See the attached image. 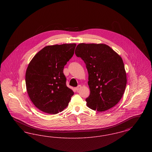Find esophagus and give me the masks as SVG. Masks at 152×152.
<instances>
[{"instance_id":"esophagus-1","label":"esophagus","mask_w":152,"mask_h":152,"mask_svg":"<svg viewBox=\"0 0 152 152\" xmlns=\"http://www.w3.org/2000/svg\"><path fill=\"white\" fill-rule=\"evenodd\" d=\"M81 88V86L80 85H79L77 87H76V88H75V89L77 91H79V90Z\"/></svg>"}]
</instances>
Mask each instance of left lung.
<instances>
[{
  "label": "left lung",
  "mask_w": 152,
  "mask_h": 152,
  "mask_svg": "<svg viewBox=\"0 0 152 152\" xmlns=\"http://www.w3.org/2000/svg\"><path fill=\"white\" fill-rule=\"evenodd\" d=\"M75 54L84 61L88 72L91 92L86 100L87 106L99 112L115 106L127 82L122 58L104 44H79Z\"/></svg>",
  "instance_id": "1"
}]
</instances>
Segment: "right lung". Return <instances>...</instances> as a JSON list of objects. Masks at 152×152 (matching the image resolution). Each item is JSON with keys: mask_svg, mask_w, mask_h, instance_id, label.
<instances>
[{"mask_svg": "<svg viewBox=\"0 0 152 152\" xmlns=\"http://www.w3.org/2000/svg\"><path fill=\"white\" fill-rule=\"evenodd\" d=\"M76 44L48 45L31 60L26 73L29 99L36 108L57 114L68 105L74 92L66 87L64 67L74 54Z\"/></svg>", "mask_w": 152, "mask_h": 152, "instance_id": "right-lung-1", "label": "right lung"}]
</instances>
